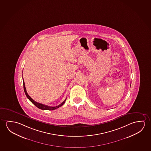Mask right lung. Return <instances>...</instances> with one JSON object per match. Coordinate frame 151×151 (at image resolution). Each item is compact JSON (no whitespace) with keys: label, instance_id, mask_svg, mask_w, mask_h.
<instances>
[{"label":"right lung","instance_id":"obj_1","mask_svg":"<svg viewBox=\"0 0 151 151\" xmlns=\"http://www.w3.org/2000/svg\"><path fill=\"white\" fill-rule=\"evenodd\" d=\"M22 79H23V85L24 91V93H25V94H26L27 97L28 98V99H29V100H30L31 102L33 104H35V106L36 107H37L38 108L42 109V110H55V109L58 108L59 107H61V106L65 103V101L66 100V99H65V100H64L63 102H62L60 104H59L58 106H56L55 107H50V106H47V105H44V104H40L39 102L35 101V100H33L29 96V95L28 94V93L27 92L26 87H25V84H24V81L23 78H22Z\"/></svg>","mask_w":151,"mask_h":151}]
</instances>
